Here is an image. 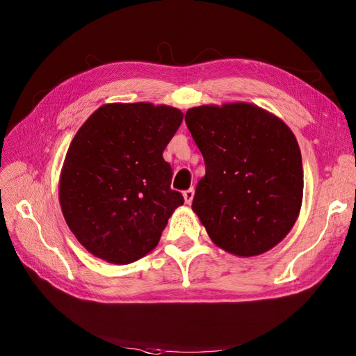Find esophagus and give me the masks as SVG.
Instances as JSON below:
<instances>
[{"label":"esophagus","mask_w":356,"mask_h":356,"mask_svg":"<svg viewBox=\"0 0 356 356\" xmlns=\"http://www.w3.org/2000/svg\"><path fill=\"white\" fill-rule=\"evenodd\" d=\"M182 196H184V200H186V203H191L193 202V197H195V190L193 188H188V190H186L184 193H182Z\"/></svg>","instance_id":"34e87169"}]
</instances>
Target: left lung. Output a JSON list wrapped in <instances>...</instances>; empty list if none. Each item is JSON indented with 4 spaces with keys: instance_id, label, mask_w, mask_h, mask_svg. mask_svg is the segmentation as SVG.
I'll return each instance as SVG.
<instances>
[{
    "instance_id": "8db88e82",
    "label": "left lung",
    "mask_w": 356,
    "mask_h": 356,
    "mask_svg": "<svg viewBox=\"0 0 356 356\" xmlns=\"http://www.w3.org/2000/svg\"><path fill=\"white\" fill-rule=\"evenodd\" d=\"M186 123L207 168L191 208L212 242L238 257L272 250L293 229L303 200L294 134L246 102L195 106Z\"/></svg>"
}]
</instances>
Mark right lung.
I'll list each match as a JSON object with an SVG mask.
<instances>
[{"instance_id":"add662e5","label":"right lung","mask_w":356,"mask_h":356,"mask_svg":"<svg viewBox=\"0 0 356 356\" xmlns=\"http://www.w3.org/2000/svg\"><path fill=\"white\" fill-rule=\"evenodd\" d=\"M182 117L168 105L105 104L72 138L59 202L70 230L95 257L113 264L145 257L184 203L163 159Z\"/></svg>"}]
</instances>
